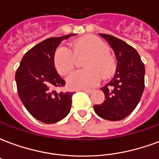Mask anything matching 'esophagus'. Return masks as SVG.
<instances>
[{"label": "esophagus", "instance_id": "obj_1", "mask_svg": "<svg viewBox=\"0 0 159 159\" xmlns=\"http://www.w3.org/2000/svg\"><path fill=\"white\" fill-rule=\"evenodd\" d=\"M81 91H83V92H85V93H90L93 90L92 89H82Z\"/></svg>", "mask_w": 159, "mask_h": 159}]
</instances>
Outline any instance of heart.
<instances>
[{"instance_id": "obj_1", "label": "heart", "mask_w": 159, "mask_h": 159, "mask_svg": "<svg viewBox=\"0 0 159 159\" xmlns=\"http://www.w3.org/2000/svg\"><path fill=\"white\" fill-rule=\"evenodd\" d=\"M71 49L60 46L56 49L53 62L58 72L66 76L76 65V57L87 56L83 66L86 69L72 73L67 78V84L73 89H87L99 83L101 77L107 78L115 70V59L105 42L93 35L76 40Z\"/></svg>"}]
</instances>
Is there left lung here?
Returning a JSON list of instances; mask_svg holds the SVG:
<instances>
[{
  "mask_svg": "<svg viewBox=\"0 0 159 159\" xmlns=\"http://www.w3.org/2000/svg\"><path fill=\"white\" fill-rule=\"evenodd\" d=\"M100 35L114 50L117 65L113 78L101 88L104 102L93 106V109L104 119L119 121L128 117L140 101L145 88V66L133 47L113 36Z\"/></svg>",
  "mask_w": 159,
  "mask_h": 159,
  "instance_id": "1",
  "label": "left lung"
}]
</instances>
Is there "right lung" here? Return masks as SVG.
I'll return each instance as SVG.
<instances>
[{"instance_id": "right-lung-1", "label": "right lung", "mask_w": 159, "mask_h": 159, "mask_svg": "<svg viewBox=\"0 0 159 159\" xmlns=\"http://www.w3.org/2000/svg\"><path fill=\"white\" fill-rule=\"evenodd\" d=\"M73 35L50 37L34 46L24 55L16 71L20 100L30 113L42 123H57L70 110L75 93H58L54 89L63 88L66 82L56 70L53 57L62 40Z\"/></svg>"}]
</instances>
